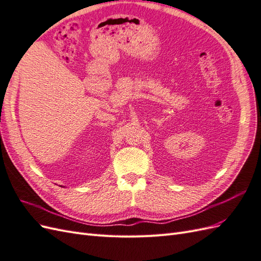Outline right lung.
<instances>
[{"label":"right lung","instance_id":"add662e5","mask_svg":"<svg viewBox=\"0 0 261 261\" xmlns=\"http://www.w3.org/2000/svg\"><path fill=\"white\" fill-rule=\"evenodd\" d=\"M62 187H63V186H62Z\"/></svg>","mask_w":261,"mask_h":261}]
</instances>
